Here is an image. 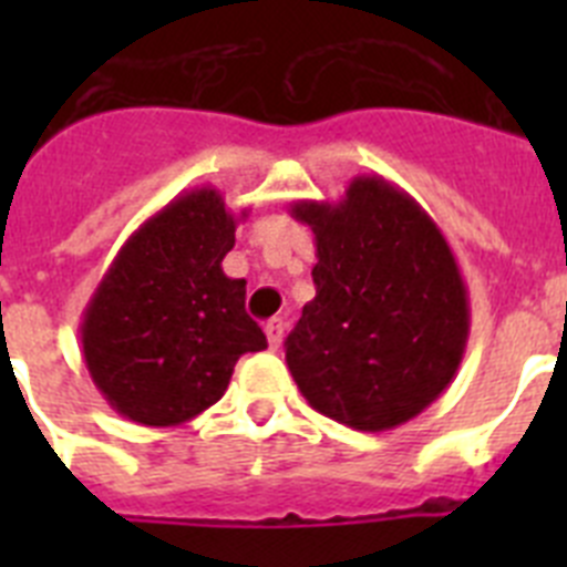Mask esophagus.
<instances>
[{
	"mask_svg": "<svg viewBox=\"0 0 567 567\" xmlns=\"http://www.w3.org/2000/svg\"><path fill=\"white\" fill-rule=\"evenodd\" d=\"M284 332H287V323L280 318H272L267 323V340H269V349H278L280 340H284Z\"/></svg>",
	"mask_w": 567,
	"mask_h": 567,
	"instance_id": "obj_1",
	"label": "esophagus"
}]
</instances>
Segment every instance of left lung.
I'll return each mask as SVG.
<instances>
[{
	"instance_id": "left-lung-1",
	"label": "left lung",
	"mask_w": 567,
	"mask_h": 567,
	"mask_svg": "<svg viewBox=\"0 0 567 567\" xmlns=\"http://www.w3.org/2000/svg\"><path fill=\"white\" fill-rule=\"evenodd\" d=\"M315 233V298L287 365L315 412L358 432L409 423L449 389L468 343L457 258L432 215L380 175L340 202H295Z\"/></svg>"
}]
</instances>
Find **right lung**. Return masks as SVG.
I'll return each instance as SVG.
<instances>
[{"label": "right lung", "instance_id": "1", "mask_svg": "<svg viewBox=\"0 0 567 567\" xmlns=\"http://www.w3.org/2000/svg\"><path fill=\"white\" fill-rule=\"evenodd\" d=\"M247 218V209H240ZM215 187L182 193L135 229L82 315V354L110 405L138 425H182L224 398L240 354L267 349L221 260L240 221Z\"/></svg>", "mask_w": 567, "mask_h": 567}]
</instances>
